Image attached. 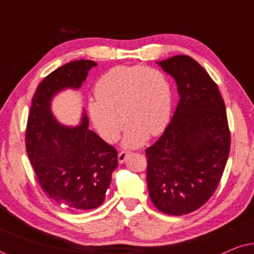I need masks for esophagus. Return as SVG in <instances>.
<instances>
[{
	"instance_id": "34e87169",
	"label": "esophagus",
	"mask_w": 254,
	"mask_h": 254,
	"mask_svg": "<svg viewBox=\"0 0 254 254\" xmlns=\"http://www.w3.org/2000/svg\"><path fill=\"white\" fill-rule=\"evenodd\" d=\"M127 155H128V151H120L119 154H118V161H119V163H124L126 161Z\"/></svg>"
}]
</instances>
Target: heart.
I'll return each mask as SVG.
<instances>
[{"instance_id":"1","label":"heart","mask_w":254,"mask_h":254,"mask_svg":"<svg viewBox=\"0 0 254 254\" xmlns=\"http://www.w3.org/2000/svg\"><path fill=\"white\" fill-rule=\"evenodd\" d=\"M95 96L97 100L89 103L90 118L100 136L110 143L120 137L124 120L128 124L124 145L136 148L147 136L161 133L171 116V85L158 68L114 67L96 83Z\"/></svg>"}]
</instances>
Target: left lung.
<instances>
[{"instance_id": "1", "label": "left lung", "mask_w": 254, "mask_h": 254, "mask_svg": "<svg viewBox=\"0 0 254 254\" xmlns=\"http://www.w3.org/2000/svg\"><path fill=\"white\" fill-rule=\"evenodd\" d=\"M176 79L179 103L147 155L152 203L164 214H190L216 190L230 151L225 105L217 84L197 62L176 55L157 62Z\"/></svg>"}]
</instances>
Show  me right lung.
Here are the masks:
<instances>
[{
	"label": "right lung",
	"mask_w": 254,
	"mask_h": 254,
	"mask_svg": "<svg viewBox=\"0 0 254 254\" xmlns=\"http://www.w3.org/2000/svg\"><path fill=\"white\" fill-rule=\"evenodd\" d=\"M96 64L91 60L72 61L46 76L34 93L26 125L27 156L41 189L57 202L78 211L104 202L118 152L89 129L85 112L79 126L59 124L51 100L61 90L78 89Z\"/></svg>",
	"instance_id": "obj_1"
}]
</instances>
